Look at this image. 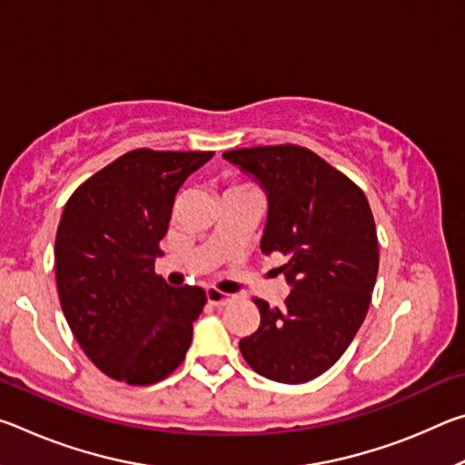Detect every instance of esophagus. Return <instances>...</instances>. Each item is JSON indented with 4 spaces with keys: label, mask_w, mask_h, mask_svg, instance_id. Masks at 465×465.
<instances>
[{
    "label": "esophagus",
    "mask_w": 465,
    "mask_h": 465,
    "mask_svg": "<svg viewBox=\"0 0 465 465\" xmlns=\"http://www.w3.org/2000/svg\"><path fill=\"white\" fill-rule=\"evenodd\" d=\"M207 302L211 305H215V308H222V305H227V303L233 302V295L223 293V291H219L215 287H209L207 289Z\"/></svg>",
    "instance_id": "34e87169"
}]
</instances>
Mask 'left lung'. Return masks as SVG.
I'll return each instance as SVG.
<instances>
[{
	"mask_svg": "<svg viewBox=\"0 0 465 465\" xmlns=\"http://www.w3.org/2000/svg\"><path fill=\"white\" fill-rule=\"evenodd\" d=\"M223 157L269 199L261 240L281 252L291 293L282 308L256 299L261 326L240 341L246 363L281 383H305L342 357L363 324L380 266L373 213L363 191L310 149L264 145Z\"/></svg>",
	"mask_w": 465,
	"mask_h": 465,
	"instance_id": "1",
	"label": "left lung"
}]
</instances>
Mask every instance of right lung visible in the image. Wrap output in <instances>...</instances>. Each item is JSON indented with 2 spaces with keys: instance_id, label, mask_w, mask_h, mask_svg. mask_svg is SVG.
Instances as JSON below:
<instances>
[{
  "instance_id": "1",
  "label": "right lung",
  "mask_w": 465,
  "mask_h": 465,
  "mask_svg": "<svg viewBox=\"0 0 465 465\" xmlns=\"http://www.w3.org/2000/svg\"><path fill=\"white\" fill-rule=\"evenodd\" d=\"M213 152L135 149L96 172L63 209L54 240L61 308L75 341L116 381L152 385L183 363L207 302L153 272L174 196Z\"/></svg>"
}]
</instances>
